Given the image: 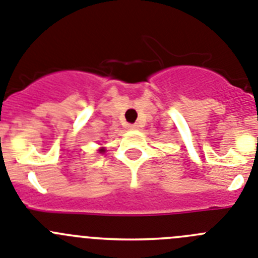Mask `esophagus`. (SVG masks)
Listing matches in <instances>:
<instances>
[{
	"label": "esophagus",
	"mask_w": 258,
	"mask_h": 258,
	"mask_svg": "<svg viewBox=\"0 0 258 258\" xmlns=\"http://www.w3.org/2000/svg\"><path fill=\"white\" fill-rule=\"evenodd\" d=\"M137 126H138L137 124H131L127 127H129V129H137Z\"/></svg>",
	"instance_id": "obj_1"
}]
</instances>
